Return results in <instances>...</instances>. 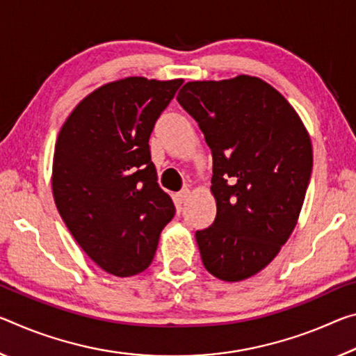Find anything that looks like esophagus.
<instances>
[{
  "mask_svg": "<svg viewBox=\"0 0 356 356\" xmlns=\"http://www.w3.org/2000/svg\"><path fill=\"white\" fill-rule=\"evenodd\" d=\"M190 195H191V191H190L188 188H185V190H182V191H179V193L176 195V196H177V201L180 202V204H184V202H187V201H188Z\"/></svg>",
  "mask_w": 356,
  "mask_h": 356,
  "instance_id": "34e87169",
  "label": "esophagus"
}]
</instances>
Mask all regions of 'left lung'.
<instances>
[{
	"mask_svg": "<svg viewBox=\"0 0 356 356\" xmlns=\"http://www.w3.org/2000/svg\"><path fill=\"white\" fill-rule=\"evenodd\" d=\"M179 104L212 152L217 216L196 231L204 268L225 282L259 273L289 241L312 172V144L293 106L268 82L241 74L187 82Z\"/></svg>",
	"mask_w": 356,
	"mask_h": 356,
	"instance_id": "obj_1",
	"label": "left lung"
}]
</instances>
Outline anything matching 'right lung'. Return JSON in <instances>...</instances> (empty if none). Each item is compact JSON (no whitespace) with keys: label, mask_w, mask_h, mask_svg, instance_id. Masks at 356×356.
Here are the masks:
<instances>
[{"label":"right lung","mask_w":356,"mask_h":356,"mask_svg":"<svg viewBox=\"0 0 356 356\" xmlns=\"http://www.w3.org/2000/svg\"><path fill=\"white\" fill-rule=\"evenodd\" d=\"M182 79L127 77L79 103L55 144L56 209L81 249L117 277L143 273L176 213L158 185L149 139Z\"/></svg>","instance_id":"obj_1"}]
</instances>
